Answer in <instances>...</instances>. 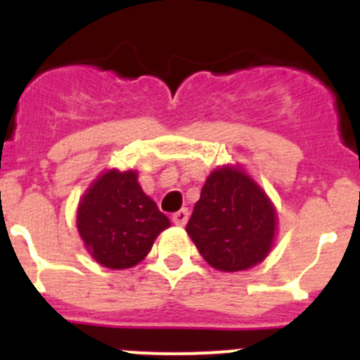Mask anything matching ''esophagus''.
<instances>
[{
    "label": "esophagus",
    "mask_w": 360,
    "mask_h": 360,
    "mask_svg": "<svg viewBox=\"0 0 360 360\" xmlns=\"http://www.w3.org/2000/svg\"><path fill=\"white\" fill-rule=\"evenodd\" d=\"M187 219H189V211L187 209H180V211L173 214V224L178 225V227H184L187 224Z\"/></svg>",
    "instance_id": "34e87169"
}]
</instances>
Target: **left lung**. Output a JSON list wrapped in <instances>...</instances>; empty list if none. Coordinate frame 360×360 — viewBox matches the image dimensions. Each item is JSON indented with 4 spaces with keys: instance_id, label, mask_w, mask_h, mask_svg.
<instances>
[{
    "instance_id": "left-lung-1",
    "label": "left lung",
    "mask_w": 360,
    "mask_h": 360,
    "mask_svg": "<svg viewBox=\"0 0 360 360\" xmlns=\"http://www.w3.org/2000/svg\"><path fill=\"white\" fill-rule=\"evenodd\" d=\"M186 231L212 269L241 272L274 247L278 211L241 165H219L203 184Z\"/></svg>"
}]
</instances>
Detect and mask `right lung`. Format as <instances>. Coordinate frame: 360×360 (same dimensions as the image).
<instances>
[{
  "label": "right lung",
  "mask_w": 360,
  "mask_h": 360,
  "mask_svg": "<svg viewBox=\"0 0 360 360\" xmlns=\"http://www.w3.org/2000/svg\"><path fill=\"white\" fill-rule=\"evenodd\" d=\"M169 225L133 169H106L79 200L77 231L84 249L111 270L139 265Z\"/></svg>",
  "instance_id": "obj_1"
}]
</instances>
